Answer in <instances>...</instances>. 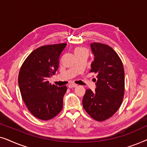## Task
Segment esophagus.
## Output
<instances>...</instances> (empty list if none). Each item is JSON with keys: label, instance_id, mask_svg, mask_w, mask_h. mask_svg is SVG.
<instances>
[{"label": "esophagus", "instance_id": "esophagus-1", "mask_svg": "<svg viewBox=\"0 0 147 147\" xmlns=\"http://www.w3.org/2000/svg\"><path fill=\"white\" fill-rule=\"evenodd\" d=\"M68 87H69V88H76V87H77V84H69V85H68Z\"/></svg>", "mask_w": 147, "mask_h": 147}]
</instances>
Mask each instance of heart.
I'll list each match as a JSON object with an SVG mask.
<instances>
[{"label":"heart","mask_w":147,"mask_h":147,"mask_svg":"<svg viewBox=\"0 0 147 147\" xmlns=\"http://www.w3.org/2000/svg\"><path fill=\"white\" fill-rule=\"evenodd\" d=\"M82 51H86V50L85 49H84V48L79 47V48H77V49H76L75 53H78V52H82Z\"/></svg>","instance_id":"heart-1"}]
</instances>
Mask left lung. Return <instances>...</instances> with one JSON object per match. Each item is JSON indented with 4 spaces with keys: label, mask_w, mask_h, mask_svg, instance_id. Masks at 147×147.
<instances>
[{
    "label": "left lung",
    "mask_w": 147,
    "mask_h": 147,
    "mask_svg": "<svg viewBox=\"0 0 147 147\" xmlns=\"http://www.w3.org/2000/svg\"><path fill=\"white\" fill-rule=\"evenodd\" d=\"M94 60L90 72L96 74L95 91L87 89L83 107L94 120L104 121L116 113L124 94V71L122 62L111 47L100 43H91Z\"/></svg>",
    "instance_id": "left-lung-1"
}]
</instances>
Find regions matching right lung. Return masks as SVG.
<instances>
[{
	"label": "right lung",
	"mask_w": 147,
	"mask_h": 147,
	"mask_svg": "<svg viewBox=\"0 0 147 147\" xmlns=\"http://www.w3.org/2000/svg\"><path fill=\"white\" fill-rule=\"evenodd\" d=\"M66 43L41 46L29 54L20 69L18 82L21 94L29 112L40 120H48L63 108L67 87L49 83L55 74L60 55Z\"/></svg>",
	"instance_id": "1"
}]
</instances>
